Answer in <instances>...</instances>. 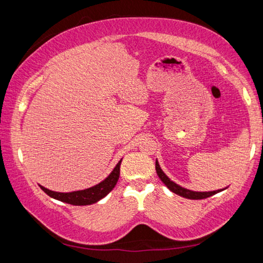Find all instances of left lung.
Returning <instances> with one entry per match:
<instances>
[{"label":"left lung","instance_id":"1","mask_svg":"<svg viewBox=\"0 0 263 263\" xmlns=\"http://www.w3.org/2000/svg\"><path fill=\"white\" fill-rule=\"evenodd\" d=\"M155 169H157V173L160 177V180H161L163 183L168 186V189L173 191L174 194L182 196V197H185L189 199H204V198L210 197V196L219 193L220 191V190H216V191H206V193H201V191H191V190H188L185 188H182V186L174 183V182L168 179V176L164 174V173L162 172V169L160 168L158 161L155 162Z\"/></svg>","mask_w":263,"mask_h":263}]
</instances>
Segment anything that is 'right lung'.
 <instances>
[{
    "label": "right lung",
    "instance_id": "1",
    "mask_svg": "<svg viewBox=\"0 0 263 263\" xmlns=\"http://www.w3.org/2000/svg\"><path fill=\"white\" fill-rule=\"evenodd\" d=\"M121 162L122 160L117 163V166L114 168L111 174L104 181L91 186V188L73 191V193H55V191L48 190L42 185L41 188L44 193H46L52 198L58 199V201L72 204V205H90V204L99 202L100 199L105 197L115 188L119 179V173H121Z\"/></svg>",
    "mask_w": 263,
    "mask_h": 263
}]
</instances>
